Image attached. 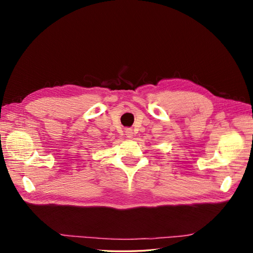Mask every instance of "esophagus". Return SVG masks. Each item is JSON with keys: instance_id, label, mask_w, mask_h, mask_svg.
<instances>
[{"instance_id": "1", "label": "esophagus", "mask_w": 253, "mask_h": 253, "mask_svg": "<svg viewBox=\"0 0 253 253\" xmlns=\"http://www.w3.org/2000/svg\"><path fill=\"white\" fill-rule=\"evenodd\" d=\"M125 135L127 136V138H132V136H133V132H132V130L130 129V128H126V130H125Z\"/></svg>"}]
</instances>
